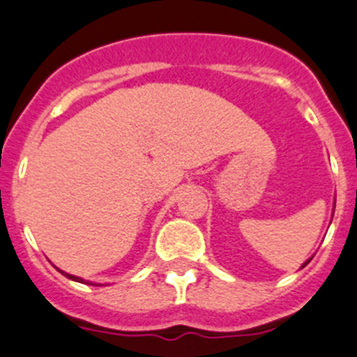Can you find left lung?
Here are the masks:
<instances>
[{"mask_svg": "<svg viewBox=\"0 0 357 357\" xmlns=\"http://www.w3.org/2000/svg\"><path fill=\"white\" fill-rule=\"evenodd\" d=\"M308 261H310V259H308ZM308 261H307V263H305V265H303V266H307V265H308Z\"/></svg>", "mask_w": 357, "mask_h": 357, "instance_id": "obj_1", "label": "left lung"}]
</instances>
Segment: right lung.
Returning a JSON list of instances; mask_svg holds the SVG:
<instances>
[{
	"instance_id": "1",
	"label": "right lung",
	"mask_w": 357,
	"mask_h": 357,
	"mask_svg": "<svg viewBox=\"0 0 357 357\" xmlns=\"http://www.w3.org/2000/svg\"><path fill=\"white\" fill-rule=\"evenodd\" d=\"M61 272V271H59ZM61 274H65L68 278V280H72V281H79V283H83V280L82 278H76V275H72V274H67V272H61Z\"/></svg>"
}]
</instances>
